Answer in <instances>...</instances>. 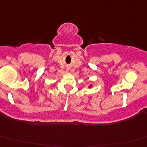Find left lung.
Instances as JSON below:
<instances>
[{
  "label": "left lung",
  "mask_w": 147,
  "mask_h": 147,
  "mask_svg": "<svg viewBox=\"0 0 147 147\" xmlns=\"http://www.w3.org/2000/svg\"><path fill=\"white\" fill-rule=\"evenodd\" d=\"M92 86H92V84H90V86H88V88H92Z\"/></svg>",
  "instance_id": "8db88e82"
}]
</instances>
